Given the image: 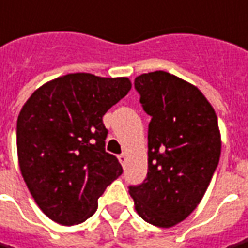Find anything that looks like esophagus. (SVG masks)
<instances>
[{
  "label": "esophagus",
  "mask_w": 248,
  "mask_h": 248,
  "mask_svg": "<svg viewBox=\"0 0 248 248\" xmlns=\"http://www.w3.org/2000/svg\"><path fill=\"white\" fill-rule=\"evenodd\" d=\"M117 158H119V162H120L121 165L124 166V165H125V162H127V154L123 153V154H121V155H119Z\"/></svg>",
  "instance_id": "esophagus-1"
}]
</instances>
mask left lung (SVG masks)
Masks as SVG:
<instances>
[{
	"mask_svg": "<svg viewBox=\"0 0 248 248\" xmlns=\"http://www.w3.org/2000/svg\"><path fill=\"white\" fill-rule=\"evenodd\" d=\"M148 124V173L131 186L144 221L171 228L202 200L221 153L217 116L197 86L166 71L135 78Z\"/></svg>",
	"mask_w": 248,
	"mask_h": 248,
	"instance_id": "8db88e82",
	"label": "left lung"
}]
</instances>
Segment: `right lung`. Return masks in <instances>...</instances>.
Returning a JSON list of instances; mask_svg holds the SVG:
<instances>
[{
	"instance_id": "obj_1",
	"label": "right lung",
	"mask_w": 248,
	"mask_h": 248,
	"mask_svg": "<svg viewBox=\"0 0 248 248\" xmlns=\"http://www.w3.org/2000/svg\"><path fill=\"white\" fill-rule=\"evenodd\" d=\"M127 77L89 73L58 77L36 89L17 119V158L24 182L43 213L62 225L81 224L123 173L105 151L102 117L128 94Z\"/></svg>"
}]
</instances>
